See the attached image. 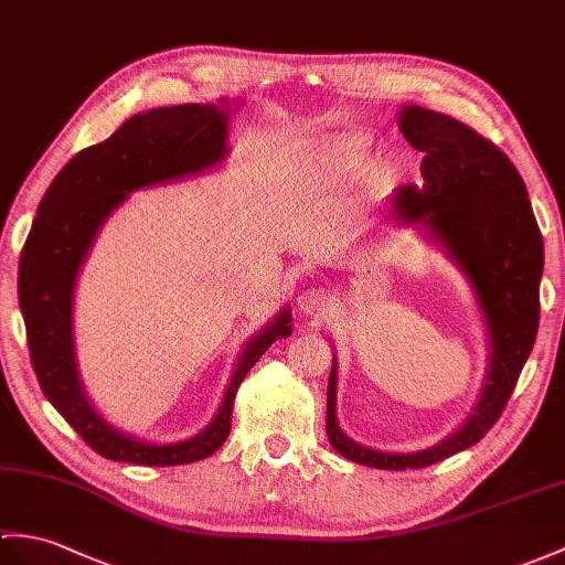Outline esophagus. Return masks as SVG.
<instances>
[{
    "label": "esophagus",
    "instance_id": "1",
    "mask_svg": "<svg viewBox=\"0 0 565 565\" xmlns=\"http://www.w3.org/2000/svg\"><path fill=\"white\" fill-rule=\"evenodd\" d=\"M330 306V298L322 291V288H308L298 296V310L308 315V318H318Z\"/></svg>",
    "mask_w": 565,
    "mask_h": 565
}]
</instances>
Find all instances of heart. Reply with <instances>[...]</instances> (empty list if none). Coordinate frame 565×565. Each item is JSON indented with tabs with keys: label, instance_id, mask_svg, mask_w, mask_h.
I'll return each mask as SVG.
<instances>
[{
	"label": "heart",
	"instance_id": "1",
	"mask_svg": "<svg viewBox=\"0 0 565 565\" xmlns=\"http://www.w3.org/2000/svg\"><path fill=\"white\" fill-rule=\"evenodd\" d=\"M369 159V139L356 132H342L312 141L300 151V168L303 175L318 185H334V182L349 178ZM390 178L385 163H375L369 170V185L380 188Z\"/></svg>",
	"mask_w": 565,
	"mask_h": 565
}]
</instances>
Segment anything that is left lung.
<instances>
[{"label":"left lung","mask_w":565,"mask_h":565,"mask_svg":"<svg viewBox=\"0 0 565 565\" xmlns=\"http://www.w3.org/2000/svg\"><path fill=\"white\" fill-rule=\"evenodd\" d=\"M397 125L404 139L426 153L424 185L397 190L387 221L416 228L460 269L487 332L489 359L477 402L457 430L426 450L387 452L356 443L339 426L334 353L327 383L330 445L351 462L395 471L422 469L462 452L498 422L534 347L544 271L542 233L527 188L508 156L455 117L422 105H402Z\"/></svg>","instance_id":"1"}]
</instances>
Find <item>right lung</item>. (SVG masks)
Returning <instances> with one entry per match:
<instances>
[{
	"label": "right lung",
	"instance_id": "right-lung-1",
	"mask_svg": "<svg viewBox=\"0 0 565 565\" xmlns=\"http://www.w3.org/2000/svg\"><path fill=\"white\" fill-rule=\"evenodd\" d=\"M243 105V98H218L137 113L105 141L78 151L38 206L19 259V308L33 371L64 422L108 460L173 467L214 455L228 438L233 397L243 377L277 339L294 332L291 308L284 306L241 349L212 422L185 440H143L113 426L90 402L78 373L76 281L103 223L132 192L212 173L226 163L231 120Z\"/></svg>",
	"mask_w": 565,
	"mask_h": 565
}]
</instances>
